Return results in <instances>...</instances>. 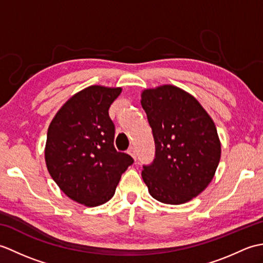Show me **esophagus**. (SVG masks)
Here are the masks:
<instances>
[{"label":"esophagus","instance_id":"1","mask_svg":"<svg viewBox=\"0 0 263 263\" xmlns=\"http://www.w3.org/2000/svg\"><path fill=\"white\" fill-rule=\"evenodd\" d=\"M127 153L130 154L133 158H135V160H137V150H136L135 147H133V146L130 147V149L127 150Z\"/></svg>","mask_w":263,"mask_h":263}]
</instances>
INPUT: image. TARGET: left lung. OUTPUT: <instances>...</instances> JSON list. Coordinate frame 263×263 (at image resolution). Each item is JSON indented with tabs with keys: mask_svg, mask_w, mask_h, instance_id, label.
<instances>
[{
	"mask_svg": "<svg viewBox=\"0 0 263 263\" xmlns=\"http://www.w3.org/2000/svg\"><path fill=\"white\" fill-rule=\"evenodd\" d=\"M141 98L156 147L153 163L143 165V181L160 202L185 203L208 186L219 164L215 123L197 99L175 86L147 89Z\"/></svg>",
	"mask_w": 263,
	"mask_h": 263,
	"instance_id": "8db88e82",
	"label": "left lung"
}]
</instances>
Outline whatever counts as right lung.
<instances>
[{
	"instance_id": "1",
	"label": "right lung",
	"mask_w": 263,
	"mask_h": 263,
	"mask_svg": "<svg viewBox=\"0 0 263 263\" xmlns=\"http://www.w3.org/2000/svg\"><path fill=\"white\" fill-rule=\"evenodd\" d=\"M121 88L90 86L72 96L51 122L45 160L60 189L72 200L97 206L111 199L133 158L114 147L108 109Z\"/></svg>"
}]
</instances>
